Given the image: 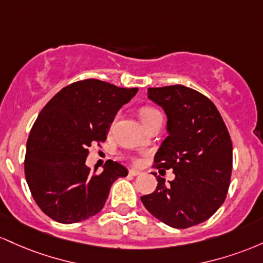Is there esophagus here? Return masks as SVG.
<instances>
[{
    "instance_id": "1",
    "label": "esophagus",
    "mask_w": 263,
    "mask_h": 263,
    "mask_svg": "<svg viewBox=\"0 0 263 263\" xmlns=\"http://www.w3.org/2000/svg\"><path fill=\"white\" fill-rule=\"evenodd\" d=\"M129 175H130V176L140 175V171L139 170H135V169H130V170H129Z\"/></svg>"
}]
</instances>
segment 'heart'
<instances>
[{
  "label": "heart",
  "mask_w": 263,
  "mask_h": 263,
  "mask_svg": "<svg viewBox=\"0 0 263 263\" xmlns=\"http://www.w3.org/2000/svg\"><path fill=\"white\" fill-rule=\"evenodd\" d=\"M140 119L143 122L145 128H147L149 125H152L153 123L158 122V120H163V116H161L160 111L154 107H144L140 109ZM134 161H138V159L134 158Z\"/></svg>",
  "instance_id": "obj_1"
}]
</instances>
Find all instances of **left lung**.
<instances>
[{
  "label": "left lung",
  "mask_w": 263,
  "mask_h": 263,
  "mask_svg": "<svg viewBox=\"0 0 263 263\" xmlns=\"http://www.w3.org/2000/svg\"><path fill=\"white\" fill-rule=\"evenodd\" d=\"M147 98L167 116L169 135L154 156L156 169H173L165 184L141 196L146 210L174 229L199 225L225 201L232 173V141L216 105L185 85L149 88Z\"/></svg>",
  "instance_id": "obj_1"
}]
</instances>
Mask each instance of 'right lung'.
Wrapping results in <instances>:
<instances>
[{
  "label": "right lung",
  "mask_w": 263,
  "mask_h": 263,
  "mask_svg": "<svg viewBox=\"0 0 263 263\" xmlns=\"http://www.w3.org/2000/svg\"><path fill=\"white\" fill-rule=\"evenodd\" d=\"M138 88L84 79L67 85L44 105L32 126L25 175L47 216L61 223L89 219L102 210L111 184L128 170L108 160L103 173L85 165L89 146L104 143L114 117Z\"/></svg>",
  "instance_id": "add662e5"
}]
</instances>
